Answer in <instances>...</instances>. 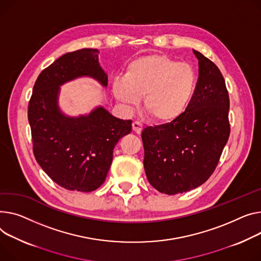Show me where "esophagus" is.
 Wrapping results in <instances>:
<instances>
[{"label": "esophagus", "mask_w": 261, "mask_h": 261, "mask_svg": "<svg viewBox=\"0 0 261 261\" xmlns=\"http://www.w3.org/2000/svg\"><path fill=\"white\" fill-rule=\"evenodd\" d=\"M132 129L136 134H141L143 131V125L140 123V121H134L132 124Z\"/></svg>", "instance_id": "1"}]
</instances>
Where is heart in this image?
I'll return each mask as SVG.
<instances>
[{
	"mask_svg": "<svg viewBox=\"0 0 261 261\" xmlns=\"http://www.w3.org/2000/svg\"><path fill=\"white\" fill-rule=\"evenodd\" d=\"M196 88L193 68L165 55H149L132 61L124 79L112 84L114 97L134 107L144 97L145 112L159 124H170L187 110Z\"/></svg>",
	"mask_w": 261,
	"mask_h": 261,
	"instance_id": "heart-1",
	"label": "heart"
}]
</instances>
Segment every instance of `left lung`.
Wrapping results in <instances>:
<instances>
[{
	"instance_id": "1",
	"label": "left lung",
	"mask_w": 261,
	"mask_h": 261,
	"mask_svg": "<svg viewBox=\"0 0 261 261\" xmlns=\"http://www.w3.org/2000/svg\"><path fill=\"white\" fill-rule=\"evenodd\" d=\"M198 81L185 113L142 132L144 168L151 186L174 195L195 189L214 172L230 135L229 93L218 67L193 49Z\"/></svg>"
}]
</instances>
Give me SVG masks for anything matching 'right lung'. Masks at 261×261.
I'll use <instances>...</instances> for the list:
<instances>
[{
    "instance_id": "add662e5",
    "label": "right lung",
    "mask_w": 261,
    "mask_h": 261,
    "mask_svg": "<svg viewBox=\"0 0 261 261\" xmlns=\"http://www.w3.org/2000/svg\"><path fill=\"white\" fill-rule=\"evenodd\" d=\"M98 54L97 49L85 48L55 61L39 75L28 106L38 164L59 186L81 192H91L103 184L115 145L132 129V120L117 118L102 106L79 116L60 109L61 86L68 82L88 76L107 87Z\"/></svg>"
}]
</instances>
